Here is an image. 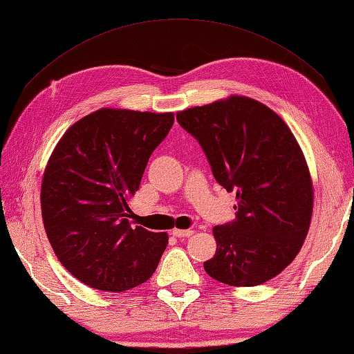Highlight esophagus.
<instances>
[{
	"instance_id": "obj_1",
	"label": "esophagus",
	"mask_w": 354,
	"mask_h": 354,
	"mask_svg": "<svg viewBox=\"0 0 354 354\" xmlns=\"http://www.w3.org/2000/svg\"><path fill=\"white\" fill-rule=\"evenodd\" d=\"M171 234L174 235V236H176V239H188V236H191V235H193L194 234V232L193 230H178V229H174L172 232H171Z\"/></svg>"
}]
</instances>
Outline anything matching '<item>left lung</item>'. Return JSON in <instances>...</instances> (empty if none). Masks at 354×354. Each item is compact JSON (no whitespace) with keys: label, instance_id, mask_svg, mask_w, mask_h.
<instances>
[{"label":"left lung","instance_id":"8db88e82","mask_svg":"<svg viewBox=\"0 0 354 354\" xmlns=\"http://www.w3.org/2000/svg\"><path fill=\"white\" fill-rule=\"evenodd\" d=\"M204 150L216 182L236 193L235 219L213 227L208 276L236 287L260 286L297 257L312 216V182L286 122L252 98L234 95L177 114Z\"/></svg>","mask_w":354,"mask_h":354}]
</instances>
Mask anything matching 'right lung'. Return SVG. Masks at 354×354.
Masks as SVG:
<instances>
[{"label":"right lung","mask_w":354,"mask_h":354,"mask_svg":"<svg viewBox=\"0 0 354 354\" xmlns=\"http://www.w3.org/2000/svg\"><path fill=\"white\" fill-rule=\"evenodd\" d=\"M172 124V113L102 108L73 124L51 153L40 193L46 236L86 286L124 292L158 266L167 235L131 227L127 202Z\"/></svg>","instance_id":"1"}]
</instances>
